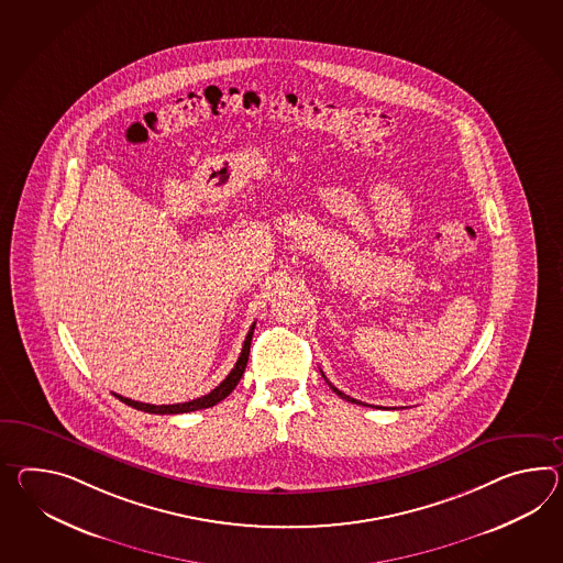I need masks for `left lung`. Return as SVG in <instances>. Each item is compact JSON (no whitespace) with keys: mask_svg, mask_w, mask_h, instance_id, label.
<instances>
[{"mask_svg":"<svg viewBox=\"0 0 563 563\" xmlns=\"http://www.w3.org/2000/svg\"><path fill=\"white\" fill-rule=\"evenodd\" d=\"M323 378H325V376H323ZM325 380H328V378H325ZM328 384H330L331 390H333V393H335V395H338V397H342L343 400H350V402H356V405H364V402H360V400H356V398H352V397H347V395H343L342 390H338V388H335V386H333V384H331L330 380H328Z\"/></svg>","mask_w":563,"mask_h":563,"instance_id":"obj_1","label":"left lung"}]
</instances>
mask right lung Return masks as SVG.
Segmentation results:
<instances>
[{"label":"right lung","instance_id":"add662e5","mask_svg":"<svg viewBox=\"0 0 563 563\" xmlns=\"http://www.w3.org/2000/svg\"><path fill=\"white\" fill-rule=\"evenodd\" d=\"M254 325H256V323H252V328L247 331L246 340H244V345H242V354L238 357V362H235V366H233L232 372L225 376V380H223L220 386H216V388H213L209 395H206V397L192 398L189 402H177V405H148V402H137V400L122 397V395H115V398H120L122 402H125V405H128V407H132V409H137V411L144 412H154V415H179V412L199 411V409H209V407L218 405L220 400H223V398L228 397V395L232 393L233 388H235L238 383H240L242 374L246 371L247 356H250V343H252Z\"/></svg>","mask_w":563,"mask_h":563}]
</instances>
